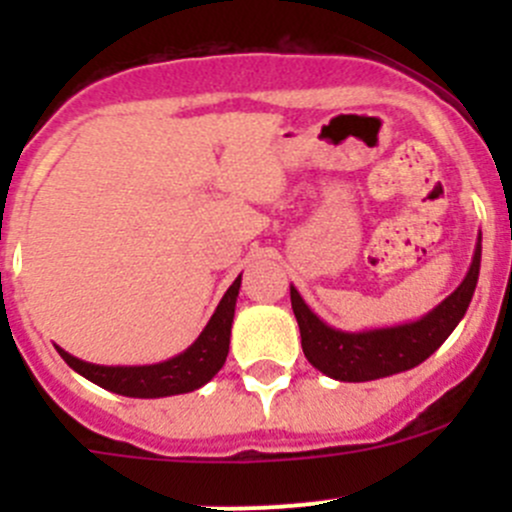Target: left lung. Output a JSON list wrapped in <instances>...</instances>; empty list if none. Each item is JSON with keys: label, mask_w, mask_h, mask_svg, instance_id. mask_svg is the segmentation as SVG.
Returning a JSON list of instances; mask_svg holds the SVG:
<instances>
[{"label": "left lung", "mask_w": 512, "mask_h": 512, "mask_svg": "<svg viewBox=\"0 0 512 512\" xmlns=\"http://www.w3.org/2000/svg\"><path fill=\"white\" fill-rule=\"evenodd\" d=\"M478 272L480 235L466 277L438 307H433L416 322L364 329V332H344V329L329 327L309 309L297 287L289 285L304 356L314 369L337 381H374L414 369L436 352L458 327L476 292Z\"/></svg>", "instance_id": "obj_1"}]
</instances>
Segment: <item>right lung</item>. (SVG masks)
<instances>
[{
	"label": "right lung",
	"instance_id": "obj_1",
	"mask_svg": "<svg viewBox=\"0 0 512 512\" xmlns=\"http://www.w3.org/2000/svg\"><path fill=\"white\" fill-rule=\"evenodd\" d=\"M240 285L242 275H237V280L227 287L218 309L213 312L210 322L205 324L200 337L185 352L158 361V364L103 366L76 359V356L64 352L61 347H56V352L61 354V359L76 374L94 381L101 389L113 391V394L131 396V399H163V396L188 394V391H195L208 384L223 369L227 352H230V329Z\"/></svg>",
	"mask_w": 512,
	"mask_h": 512
}]
</instances>
